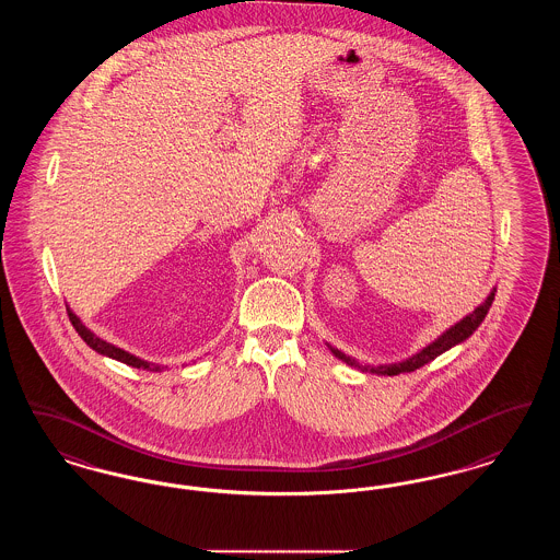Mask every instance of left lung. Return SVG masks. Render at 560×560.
Here are the masks:
<instances>
[{
  "label": "left lung",
  "mask_w": 560,
  "mask_h": 560,
  "mask_svg": "<svg viewBox=\"0 0 560 560\" xmlns=\"http://www.w3.org/2000/svg\"><path fill=\"white\" fill-rule=\"evenodd\" d=\"M493 295H495V290L490 291V295L486 298V302L483 304H479L472 313L467 314L463 320H458L456 325H452L447 331H444L442 336L438 337L435 341H431L429 346H425L421 352H417V354H412L410 359L402 360V362H394V364H380V366H371V364H360L359 360L350 359V357H346L343 352H339L337 348H331V352H334V357H337L339 360H343L346 364H350V366H357L360 371H371V373H377V375H400V373H410V371H417V369H421V366H425L427 362H431L433 359H438L440 354H444L446 350L450 348H454L456 343H460V341H465L467 337L472 336V331L483 323V318H486V314L490 311V306H492Z\"/></svg>",
  "instance_id": "8db88e82"
}]
</instances>
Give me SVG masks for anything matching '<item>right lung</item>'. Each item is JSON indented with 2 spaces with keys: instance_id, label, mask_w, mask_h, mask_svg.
I'll use <instances>...</instances> for the list:
<instances>
[{
  "instance_id": "1",
  "label": "right lung",
  "mask_w": 560,
  "mask_h": 560,
  "mask_svg": "<svg viewBox=\"0 0 560 560\" xmlns=\"http://www.w3.org/2000/svg\"><path fill=\"white\" fill-rule=\"evenodd\" d=\"M68 311V318H70V323H72V327L77 329V334L83 337V341L93 348L97 354H102V357H108V359L120 360V362H125V364H129V366H135V369H143V371H154V373H160L164 366L162 364H154V362H148V360L137 359L133 354H129V352H125V350H120V348H116L113 343H108V341H104V339H100V337L95 336L93 331H90L83 323H81V318L77 316V314L72 313L70 308Z\"/></svg>"
}]
</instances>
